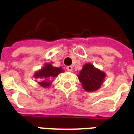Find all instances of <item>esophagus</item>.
<instances>
[{
	"label": "esophagus",
	"mask_w": 134,
	"mask_h": 134,
	"mask_svg": "<svg viewBox=\"0 0 134 134\" xmlns=\"http://www.w3.org/2000/svg\"><path fill=\"white\" fill-rule=\"evenodd\" d=\"M67 71H69V72H71V71H72V67H71V66H67Z\"/></svg>",
	"instance_id": "esophagus-1"
}]
</instances>
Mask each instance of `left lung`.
<instances>
[{
	"mask_svg": "<svg viewBox=\"0 0 134 134\" xmlns=\"http://www.w3.org/2000/svg\"><path fill=\"white\" fill-rule=\"evenodd\" d=\"M105 76V74L103 72L96 69L91 64H85L78 75L83 88L87 92L98 90L103 83Z\"/></svg>",
	"mask_w": 134,
	"mask_h": 134,
	"instance_id": "1",
	"label": "left lung"
}]
</instances>
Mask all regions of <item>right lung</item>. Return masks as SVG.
<instances>
[{"instance_id": "right-lung-1", "label": "right lung", "mask_w": 134, "mask_h": 134, "mask_svg": "<svg viewBox=\"0 0 134 134\" xmlns=\"http://www.w3.org/2000/svg\"><path fill=\"white\" fill-rule=\"evenodd\" d=\"M62 71V67H53L51 64H46L40 70L36 72L34 77L39 79V83L41 86L48 87L51 85L50 80L58 76Z\"/></svg>"}]
</instances>
